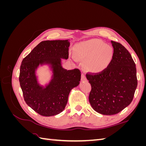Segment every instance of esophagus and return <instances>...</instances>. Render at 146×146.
<instances>
[{
	"mask_svg": "<svg viewBox=\"0 0 146 146\" xmlns=\"http://www.w3.org/2000/svg\"><path fill=\"white\" fill-rule=\"evenodd\" d=\"M82 81H86V74L85 73H83L82 74Z\"/></svg>",
	"mask_w": 146,
	"mask_h": 146,
	"instance_id": "obj_1",
	"label": "esophagus"
}]
</instances>
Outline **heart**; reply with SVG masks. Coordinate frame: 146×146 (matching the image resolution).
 Instances as JSON below:
<instances>
[{"label":"heart","mask_w":146,"mask_h":146,"mask_svg":"<svg viewBox=\"0 0 146 146\" xmlns=\"http://www.w3.org/2000/svg\"><path fill=\"white\" fill-rule=\"evenodd\" d=\"M76 53L79 58L85 61L86 69L94 74H100L107 70L114 56L113 48L98 39L77 44Z\"/></svg>","instance_id":"b5f03b06"}]
</instances>
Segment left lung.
Wrapping results in <instances>:
<instances>
[{
  "label": "left lung",
  "mask_w": 146,
  "mask_h": 146,
  "mask_svg": "<svg viewBox=\"0 0 146 146\" xmlns=\"http://www.w3.org/2000/svg\"><path fill=\"white\" fill-rule=\"evenodd\" d=\"M111 42L114 56L108 69L98 75L86 74L92 87L90 103L104 115L116 114L128 107L138 85L136 65L129 52L121 44Z\"/></svg>",
  "instance_id": "1"
}]
</instances>
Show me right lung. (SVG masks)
<instances>
[{
	"mask_svg": "<svg viewBox=\"0 0 146 146\" xmlns=\"http://www.w3.org/2000/svg\"><path fill=\"white\" fill-rule=\"evenodd\" d=\"M69 41H42L22 61L19 82L24 100L40 115L52 116L62 112L70 91L80 84V70H67L61 63V60L68 58ZM44 65L51 75L45 86L40 84L37 74V70Z\"/></svg>",
	"mask_w": 146,
	"mask_h": 146,
	"instance_id": "add662e5",
	"label": "right lung"
}]
</instances>
